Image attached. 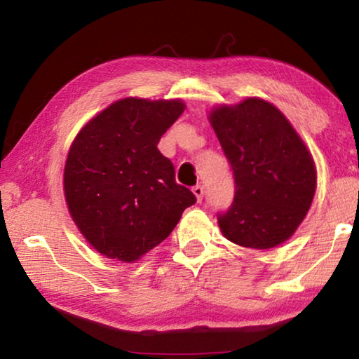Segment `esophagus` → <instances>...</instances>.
Listing matches in <instances>:
<instances>
[{
    "mask_svg": "<svg viewBox=\"0 0 359 359\" xmlns=\"http://www.w3.org/2000/svg\"><path fill=\"white\" fill-rule=\"evenodd\" d=\"M193 193H194V196H196L198 203H201L203 198H204V187H203V185L193 187Z\"/></svg>",
    "mask_w": 359,
    "mask_h": 359,
    "instance_id": "34e87169",
    "label": "esophagus"
}]
</instances>
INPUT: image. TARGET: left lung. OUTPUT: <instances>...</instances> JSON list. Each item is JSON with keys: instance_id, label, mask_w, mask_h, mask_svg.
I'll use <instances>...</instances> for the list:
<instances>
[{"instance_id": "obj_1", "label": "left lung", "mask_w": 359, "mask_h": 359, "mask_svg": "<svg viewBox=\"0 0 359 359\" xmlns=\"http://www.w3.org/2000/svg\"><path fill=\"white\" fill-rule=\"evenodd\" d=\"M210 123L234 177V198L218 212L224 238L250 248L287 241L311 208L317 174L311 154L276 106L248 98L222 106Z\"/></svg>"}]
</instances>
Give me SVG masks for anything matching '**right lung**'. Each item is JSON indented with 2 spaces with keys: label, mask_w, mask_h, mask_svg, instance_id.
<instances>
[{
  "label": "right lung",
  "mask_w": 359,
  "mask_h": 359,
  "mask_svg": "<svg viewBox=\"0 0 359 359\" xmlns=\"http://www.w3.org/2000/svg\"><path fill=\"white\" fill-rule=\"evenodd\" d=\"M184 102L125 98L90 120L65 166L71 217L101 255L136 261L172 233L196 203L175 182L174 165L158 150Z\"/></svg>",
  "instance_id": "1"
}]
</instances>
